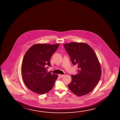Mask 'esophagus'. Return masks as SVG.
Wrapping results in <instances>:
<instances>
[{
  "mask_svg": "<svg viewBox=\"0 0 120 120\" xmlns=\"http://www.w3.org/2000/svg\"><path fill=\"white\" fill-rule=\"evenodd\" d=\"M64 75H59V77H64Z\"/></svg>",
  "mask_w": 120,
  "mask_h": 120,
  "instance_id": "obj_1",
  "label": "esophagus"
}]
</instances>
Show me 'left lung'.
<instances>
[{
  "instance_id": "left-lung-1",
  "label": "left lung",
  "mask_w": 120,
  "mask_h": 120,
  "mask_svg": "<svg viewBox=\"0 0 120 120\" xmlns=\"http://www.w3.org/2000/svg\"><path fill=\"white\" fill-rule=\"evenodd\" d=\"M64 45L73 64L79 69L77 75H71V81L68 85L69 89L78 96L87 94L98 84L101 76L96 54L86 43L71 42Z\"/></svg>"
}]
</instances>
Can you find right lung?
<instances>
[{"label":"right lung","instance_id":"right-lung-1","mask_svg":"<svg viewBox=\"0 0 120 120\" xmlns=\"http://www.w3.org/2000/svg\"><path fill=\"white\" fill-rule=\"evenodd\" d=\"M59 45V43L35 44L26 52L22 61L21 73L25 85L30 90L43 94L53 87L58 75L48 72L45 67H51L50 58Z\"/></svg>","mask_w":120,"mask_h":120}]
</instances>
